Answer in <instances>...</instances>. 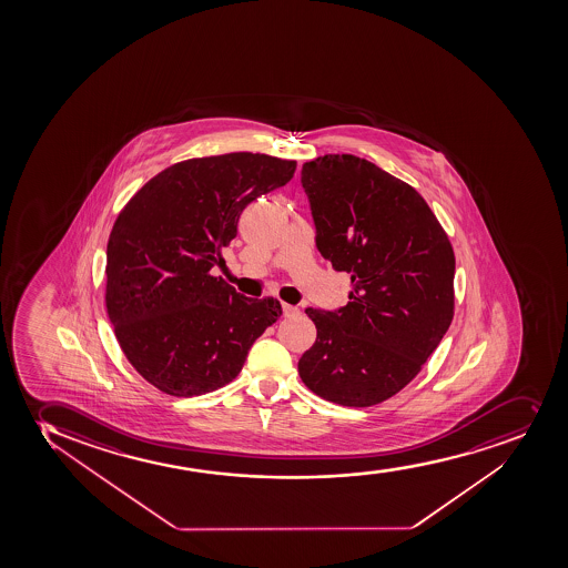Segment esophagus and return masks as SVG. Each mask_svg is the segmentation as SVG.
Returning a JSON list of instances; mask_svg holds the SVG:
<instances>
[{
    "label": "esophagus",
    "mask_w": 568,
    "mask_h": 568,
    "mask_svg": "<svg viewBox=\"0 0 568 568\" xmlns=\"http://www.w3.org/2000/svg\"><path fill=\"white\" fill-rule=\"evenodd\" d=\"M296 313H298L296 305L283 304V315H285V317H293Z\"/></svg>",
    "instance_id": "esophagus-1"
}]
</instances>
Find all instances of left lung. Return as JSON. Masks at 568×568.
Segmentation results:
<instances>
[{
  "label": "left lung",
  "instance_id": "1",
  "mask_svg": "<svg viewBox=\"0 0 568 568\" xmlns=\"http://www.w3.org/2000/svg\"><path fill=\"white\" fill-rule=\"evenodd\" d=\"M317 247L351 275L337 312L307 307L317 339L298 362L304 385L343 407H372L409 385L454 318L456 256L409 183L356 155L302 166Z\"/></svg>",
  "mask_w": 568,
  "mask_h": 568
}]
</instances>
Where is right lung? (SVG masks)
<instances>
[{"mask_svg":"<svg viewBox=\"0 0 568 568\" xmlns=\"http://www.w3.org/2000/svg\"><path fill=\"white\" fill-rule=\"evenodd\" d=\"M296 161L236 152L180 161L136 191L106 245L104 305L129 364L169 396H202L239 377L281 317L210 274L225 264L244 207L293 178Z\"/></svg>","mask_w":568,"mask_h":568,"instance_id":"right-lung-1","label":"right lung"}]
</instances>
